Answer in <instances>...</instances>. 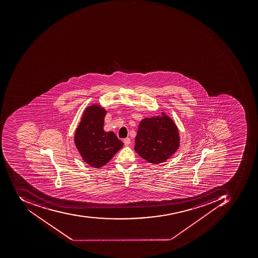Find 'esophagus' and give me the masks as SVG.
<instances>
[{"label": "esophagus", "mask_w": 258, "mask_h": 258, "mask_svg": "<svg viewBox=\"0 0 258 258\" xmlns=\"http://www.w3.org/2000/svg\"><path fill=\"white\" fill-rule=\"evenodd\" d=\"M123 143H124L125 146H129L131 143V139L129 138H126V139H123Z\"/></svg>", "instance_id": "34e87169"}]
</instances>
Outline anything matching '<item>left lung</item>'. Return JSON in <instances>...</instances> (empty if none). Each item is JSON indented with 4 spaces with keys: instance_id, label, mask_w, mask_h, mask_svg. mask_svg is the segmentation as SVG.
Here are the masks:
<instances>
[{
    "instance_id": "8db88e82",
    "label": "left lung",
    "mask_w": 258,
    "mask_h": 258,
    "mask_svg": "<svg viewBox=\"0 0 258 258\" xmlns=\"http://www.w3.org/2000/svg\"><path fill=\"white\" fill-rule=\"evenodd\" d=\"M180 134L174 120L161 112L160 116L145 118L139 123L135 151L153 164L167 161L180 147Z\"/></svg>"
}]
</instances>
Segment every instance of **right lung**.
Returning a JSON list of instances; mask_svg holds the SVG:
<instances>
[{
  "label": "right lung",
  "instance_id": "add662e5",
  "mask_svg": "<svg viewBox=\"0 0 258 258\" xmlns=\"http://www.w3.org/2000/svg\"><path fill=\"white\" fill-rule=\"evenodd\" d=\"M106 112L101 105H89L74 134V144L82 160L95 168L105 166L123 146L113 132L104 131Z\"/></svg>",
  "mask_w": 258,
  "mask_h": 258
}]
</instances>
